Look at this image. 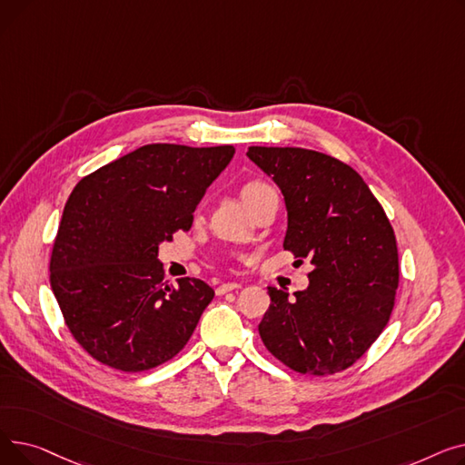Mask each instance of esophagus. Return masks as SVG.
<instances>
[{
    "label": "esophagus",
    "instance_id": "obj_1",
    "mask_svg": "<svg viewBox=\"0 0 465 465\" xmlns=\"http://www.w3.org/2000/svg\"><path fill=\"white\" fill-rule=\"evenodd\" d=\"M237 288H241L239 282H223L220 286H216V296H224V294H228V292L237 290Z\"/></svg>",
    "mask_w": 465,
    "mask_h": 465
}]
</instances>
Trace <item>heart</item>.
<instances>
[{"mask_svg": "<svg viewBox=\"0 0 465 465\" xmlns=\"http://www.w3.org/2000/svg\"><path fill=\"white\" fill-rule=\"evenodd\" d=\"M270 186L267 184H263V183H258V181H254V183H249V184H245L242 186V190H241V198H242V202H249V200H252L254 195H258L260 192H263V190H267Z\"/></svg>", "mask_w": 465, "mask_h": 465, "instance_id": "obj_1", "label": "heart"}]
</instances>
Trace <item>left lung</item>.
<instances>
[{
    "mask_svg": "<svg viewBox=\"0 0 465 465\" xmlns=\"http://www.w3.org/2000/svg\"><path fill=\"white\" fill-rule=\"evenodd\" d=\"M284 195V249L309 258V286L294 298L267 286L272 305L258 326L263 345L290 370H347L384 330L400 281L396 235L352 167L296 146H249Z\"/></svg>",
    "mask_w": 465,
    "mask_h": 465,
    "instance_id": "left-lung-1",
    "label": "left lung"
}]
</instances>
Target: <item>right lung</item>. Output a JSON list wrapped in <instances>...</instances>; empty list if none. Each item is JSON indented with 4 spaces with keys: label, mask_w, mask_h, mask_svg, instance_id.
<instances>
[{
    "label": "right lung",
    "mask_w": 465,
    "mask_h": 465,
    "mask_svg": "<svg viewBox=\"0 0 465 465\" xmlns=\"http://www.w3.org/2000/svg\"><path fill=\"white\" fill-rule=\"evenodd\" d=\"M235 154L144 144L73 188L51 258V286L69 331L97 361L144 371L173 358L214 290L200 279L162 282L158 249L190 230L207 188Z\"/></svg>",
    "instance_id": "obj_1"
}]
</instances>
